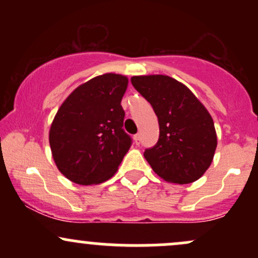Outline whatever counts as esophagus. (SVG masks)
<instances>
[{
	"label": "esophagus",
	"mask_w": 258,
	"mask_h": 258,
	"mask_svg": "<svg viewBox=\"0 0 258 258\" xmlns=\"http://www.w3.org/2000/svg\"><path fill=\"white\" fill-rule=\"evenodd\" d=\"M133 139H135V142H136V144H137V146H139V144H141V136H139V133H137V135L133 136Z\"/></svg>",
	"instance_id": "obj_1"
}]
</instances>
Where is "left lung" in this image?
Instances as JSON below:
<instances>
[{
  "label": "left lung",
  "mask_w": 258,
  "mask_h": 258,
  "mask_svg": "<svg viewBox=\"0 0 258 258\" xmlns=\"http://www.w3.org/2000/svg\"><path fill=\"white\" fill-rule=\"evenodd\" d=\"M131 82L159 120L158 143L144 150L154 172L177 184L199 179L217 147L211 115L188 87L170 76H133Z\"/></svg>",
  "instance_id": "left-lung-1"
}]
</instances>
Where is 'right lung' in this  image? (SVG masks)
Returning a JSON list of instances; mask_svg holds the SVG:
<instances>
[{
	"label": "right lung",
	"mask_w": 258,
	"mask_h": 258,
	"mask_svg": "<svg viewBox=\"0 0 258 258\" xmlns=\"http://www.w3.org/2000/svg\"><path fill=\"white\" fill-rule=\"evenodd\" d=\"M128 80L104 74L79 86L65 99L49 130L58 170L82 185L105 182L116 172L132 138L123 131L121 99Z\"/></svg>",
	"instance_id": "1"
}]
</instances>
